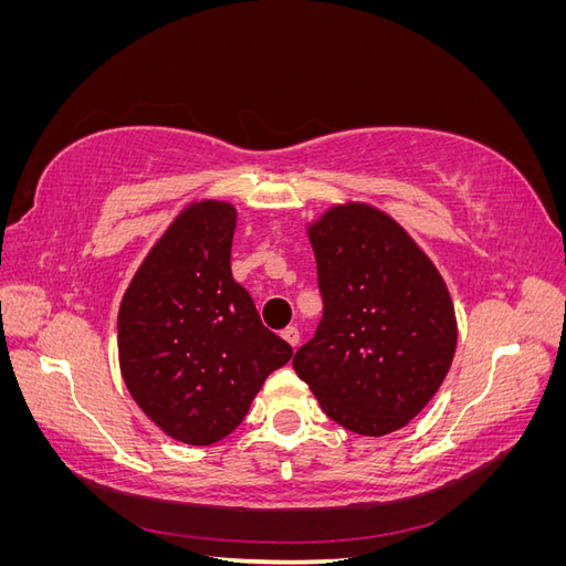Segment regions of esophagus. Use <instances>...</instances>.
Listing matches in <instances>:
<instances>
[{
  "instance_id": "obj_1",
  "label": "esophagus",
  "mask_w": 566,
  "mask_h": 566,
  "mask_svg": "<svg viewBox=\"0 0 566 566\" xmlns=\"http://www.w3.org/2000/svg\"><path fill=\"white\" fill-rule=\"evenodd\" d=\"M281 335H283V339H285L287 345L293 347V349L300 345V331H297V328H293V325H290V328H285Z\"/></svg>"
}]
</instances>
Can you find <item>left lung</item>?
Here are the masks:
<instances>
[{"label": "left lung", "instance_id": "1", "mask_svg": "<svg viewBox=\"0 0 566 566\" xmlns=\"http://www.w3.org/2000/svg\"><path fill=\"white\" fill-rule=\"evenodd\" d=\"M323 321L293 366L323 413L385 437L432 401L455 356L458 321L439 269L397 219L345 200L306 224Z\"/></svg>", "mask_w": 566, "mask_h": 566}]
</instances>
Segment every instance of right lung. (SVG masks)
Listing matches in <instances>:
<instances>
[{
	"mask_svg": "<svg viewBox=\"0 0 566 566\" xmlns=\"http://www.w3.org/2000/svg\"><path fill=\"white\" fill-rule=\"evenodd\" d=\"M231 202H188L148 250L117 312L123 380L156 427L210 447L243 422L269 373L293 349L264 328L233 281Z\"/></svg>",
	"mask_w": 566,
	"mask_h": 566,
	"instance_id": "1",
	"label": "right lung"
}]
</instances>
